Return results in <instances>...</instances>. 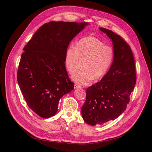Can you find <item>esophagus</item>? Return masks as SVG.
<instances>
[{"label": "esophagus", "mask_w": 152, "mask_h": 152, "mask_svg": "<svg viewBox=\"0 0 152 152\" xmlns=\"http://www.w3.org/2000/svg\"><path fill=\"white\" fill-rule=\"evenodd\" d=\"M81 86H80L79 84H77L76 83L75 84V89H76V88H79V87H81Z\"/></svg>", "instance_id": "34e87169"}]
</instances>
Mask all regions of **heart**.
<instances>
[{"label": "heart", "mask_w": 152, "mask_h": 152, "mask_svg": "<svg viewBox=\"0 0 152 152\" xmlns=\"http://www.w3.org/2000/svg\"><path fill=\"white\" fill-rule=\"evenodd\" d=\"M114 50L97 37L89 36L79 40L75 47L66 51L65 65L71 74L83 65L72 78L79 84H87L93 79L98 80L105 75L113 63Z\"/></svg>", "instance_id": "1"}]
</instances>
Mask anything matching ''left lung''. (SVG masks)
Listing matches in <instances>:
<instances>
[{
	"instance_id": "8db88e82",
	"label": "left lung",
	"mask_w": 152,
	"mask_h": 152,
	"mask_svg": "<svg viewBox=\"0 0 152 152\" xmlns=\"http://www.w3.org/2000/svg\"><path fill=\"white\" fill-rule=\"evenodd\" d=\"M99 29L112 41L115 57L101 81L87 89L81 114L84 121L91 126L102 124L120 116L129 103L136 83L135 61L130 46L112 31L103 28Z\"/></svg>"
}]
</instances>
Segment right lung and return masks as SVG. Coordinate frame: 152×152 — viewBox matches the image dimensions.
<instances>
[{
	"instance_id": "right-lung-1",
	"label": "right lung",
	"mask_w": 152,
	"mask_h": 152,
	"mask_svg": "<svg viewBox=\"0 0 152 152\" xmlns=\"http://www.w3.org/2000/svg\"><path fill=\"white\" fill-rule=\"evenodd\" d=\"M88 23L50 21L24 47L17 81L28 106L44 118L54 116L64 95L74 89L65 61L71 41Z\"/></svg>"
}]
</instances>
